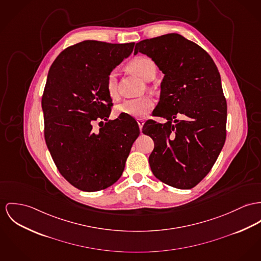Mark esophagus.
I'll return each mask as SVG.
<instances>
[{"label":"esophagus","mask_w":261,"mask_h":261,"mask_svg":"<svg viewBox=\"0 0 261 261\" xmlns=\"http://www.w3.org/2000/svg\"><path fill=\"white\" fill-rule=\"evenodd\" d=\"M137 123H138L139 128H140L141 131H142V128H143V125H144L145 121L143 120V119H137Z\"/></svg>","instance_id":"esophagus-1"}]
</instances>
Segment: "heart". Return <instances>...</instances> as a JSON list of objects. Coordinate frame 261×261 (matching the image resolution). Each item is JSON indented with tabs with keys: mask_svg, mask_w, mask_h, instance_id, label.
<instances>
[{
	"mask_svg": "<svg viewBox=\"0 0 261 261\" xmlns=\"http://www.w3.org/2000/svg\"><path fill=\"white\" fill-rule=\"evenodd\" d=\"M129 69L139 74L145 81H151L156 72L157 65L155 61L145 56H139L130 60L128 63ZM105 87L108 95L115 99L118 96V81L115 71H110L106 77ZM154 100L149 96H143L134 99H126L116 105V112L125 116L133 118H144L154 108Z\"/></svg>",
	"mask_w": 261,
	"mask_h": 261,
	"instance_id": "heart-1",
	"label": "heart"
}]
</instances>
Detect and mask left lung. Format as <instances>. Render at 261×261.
Segmentation results:
<instances>
[{
	"instance_id": "left-lung-1",
	"label": "left lung",
	"mask_w": 261,
	"mask_h": 261,
	"mask_svg": "<svg viewBox=\"0 0 261 261\" xmlns=\"http://www.w3.org/2000/svg\"><path fill=\"white\" fill-rule=\"evenodd\" d=\"M165 74L154 116L143 133L154 141L149 164L154 176L177 188L192 189L212 170L226 137V100L219 69L211 56L179 34H168L136 43ZM180 113L188 118L172 124Z\"/></svg>"
}]
</instances>
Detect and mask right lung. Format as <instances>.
I'll use <instances>...</instances> for the list:
<instances>
[{"mask_svg":"<svg viewBox=\"0 0 261 261\" xmlns=\"http://www.w3.org/2000/svg\"><path fill=\"white\" fill-rule=\"evenodd\" d=\"M134 45L84 40L62 50L49 68L41 98L44 139L61 176L81 191L97 192L119 180L140 134L132 117L108 120L112 99L105 87ZM100 119L107 122L95 133L92 123Z\"/></svg>","mask_w":261,"mask_h":261,"instance_id":"1","label":"right lung"}]
</instances>
